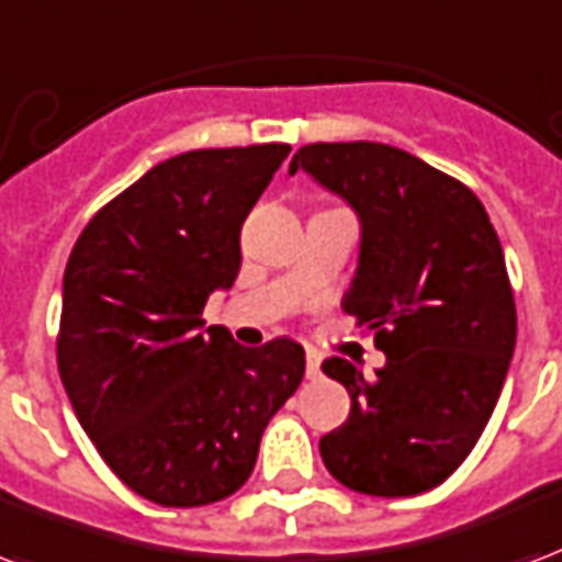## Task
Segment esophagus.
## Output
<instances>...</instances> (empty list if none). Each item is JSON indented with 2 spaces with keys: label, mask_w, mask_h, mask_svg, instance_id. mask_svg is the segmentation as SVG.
Returning a JSON list of instances; mask_svg holds the SVG:
<instances>
[{
  "label": "esophagus",
  "mask_w": 562,
  "mask_h": 562,
  "mask_svg": "<svg viewBox=\"0 0 562 562\" xmlns=\"http://www.w3.org/2000/svg\"><path fill=\"white\" fill-rule=\"evenodd\" d=\"M305 373L307 379H319L323 376V356L319 352H314V349H307V358H305Z\"/></svg>",
  "instance_id": "obj_1"
}]
</instances>
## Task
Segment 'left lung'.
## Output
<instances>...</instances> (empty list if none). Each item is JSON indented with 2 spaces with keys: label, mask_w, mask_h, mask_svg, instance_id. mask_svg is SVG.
I'll return each instance as SVG.
<instances>
[{
  "label": "left lung",
  "mask_w": 562,
  "mask_h": 562,
  "mask_svg": "<svg viewBox=\"0 0 562 562\" xmlns=\"http://www.w3.org/2000/svg\"><path fill=\"white\" fill-rule=\"evenodd\" d=\"M299 168L356 210L344 311L387 358L373 379L346 358L323 364L352 408L319 453L352 492L420 495L465 462L504 387L516 349L504 248L465 183L400 147L319 142L299 147L290 175Z\"/></svg>",
  "instance_id": "1"
}]
</instances>
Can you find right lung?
Masks as SVG:
<instances>
[{
	"mask_svg": "<svg viewBox=\"0 0 562 562\" xmlns=\"http://www.w3.org/2000/svg\"><path fill=\"white\" fill-rule=\"evenodd\" d=\"M290 145L171 156L112 198L65 269L58 373L79 424L121 483L159 506L234 495L266 424L305 376V349H248L204 326L231 290L239 231Z\"/></svg>",
	"mask_w": 562,
	"mask_h": 562,
	"instance_id": "right-lung-1",
	"label": "right lung"
}]
</instances>
